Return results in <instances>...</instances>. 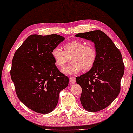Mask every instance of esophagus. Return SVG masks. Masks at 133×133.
I'll list each match as a JSON object with an SVG mask.
<instances>
[{
	"label": "esophagus",
	"mask_w": 133,
	"mask_h": 133,
	"mask_svg": "<svg viewBox=\"0 0 133 133\" xmlns=\"http://www.w3.org/2000/svg\"><path fill=\"white\" fill-rule=\"evenodd\" d=\"M75 82H76V81H75V77H70V78H69L70 83H72V84L75 83Z\"/></svg>",
	"instance_id": "34e87169"
}]
</instances>
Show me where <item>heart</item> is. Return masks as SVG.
<instances>
[{
    "label": "heart",
    "mask_w": 133,
    "mask_h": 133,
    "mask_svg": "<svg viewBox=\"0 0 133 133\" xmlns=\"http://www.w3.org/2000/svg\"><path fill=\"white\" fill-rule=\"evenodd\" d=\"M64 51L59 47L52 50L51 56L55 64L59 67L63 66L71 58V63L61 69L62 73L76 75L81 71H88L93 66L96 61L97 52L91 45H85L82 42L74 41L64 44Z\"/></svg>",
    "instance_id": "obj_1"
}]
</instances>
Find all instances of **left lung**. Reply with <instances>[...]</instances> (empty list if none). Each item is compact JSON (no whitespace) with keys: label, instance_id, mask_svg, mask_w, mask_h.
I'll return each instance as SVG.
<instances>
[{"label":"left lung","instance_id":"8db88e82","mask_svg":"<svg viewBox=\"0 0 133 133\" xmlns=\"http://www.w3.org/2000/svg\"><path fill=\"white\" fill-rule=\"evenodd\" d=\"M75 36L93 42L97 52L93 66L76 78L82 89L81 104L87 111H101L108 107L121 91L124 71L121 52L111 38L99 30L79 33Z\"/></svg>","mask_w":133,"mask_h":133}]
</instances>
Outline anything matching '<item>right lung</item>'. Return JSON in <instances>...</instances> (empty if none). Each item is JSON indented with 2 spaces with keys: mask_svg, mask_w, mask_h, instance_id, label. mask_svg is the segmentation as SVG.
Wrapping results in <instances>:
<instances>
[{
  "mask_svg": "<svg viewBox=\"0 0 133 133\" xmlns=\"http://www.w3.org/2000/svg\"><path fill=\"white\" fill-rule=\"evenodd\" d=\"M64 39L57 34L32 35L14 55L10 75L17 97L37 113L53 111L59 92L68 86V77L59 71L51 56L52 50Z\"/></svg>",
  "mask_w": 133,
  "mask_h": 133,
  "instance_id": "obj_1",
  "label": "right lung"
}]
</instances>
